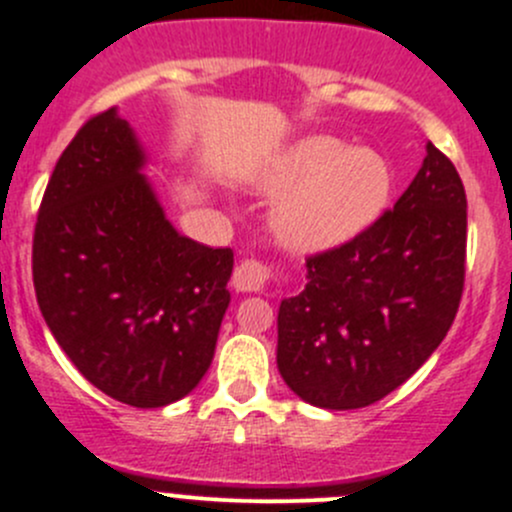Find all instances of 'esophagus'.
<instances>
[{
  "instance_id": "34e87169",
  "label": "esophagus",
  "mask_w": 512,
  "mask_h": 512,
  "mask_svg": "<svg viewBox=\"0 0 512 512\" xmlns=\"http://www.w3.org/2000/svg\"><path fill=\"white\" fill-rule=\"evenodd\" d=\"M267 277H270L267 265H262L257 260H245L232 272V287L237 292H260L267 285Z\"/></svg>"
}]
</instances>
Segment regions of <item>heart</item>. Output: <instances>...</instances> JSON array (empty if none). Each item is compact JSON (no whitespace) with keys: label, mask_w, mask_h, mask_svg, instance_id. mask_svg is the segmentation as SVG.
I'll return each mask as SVG.
<instances>
[{"label":"heart","mask_w":512,"mask_h":512,"mask_svg":"<svg viewBox=\"0 0 512 512\" xmlns=\"http://www.w3.org/2000/svg\"><path fill=\"white\" fill-rule=\"evenodd\" d=\"M252 185L277 198L272 235L282 247L312 255L347 245L389 208L394 173L379 153L334 136H307L267 160Z\"/></svg>","instance_id":"b5f03b06"}]
</instances>
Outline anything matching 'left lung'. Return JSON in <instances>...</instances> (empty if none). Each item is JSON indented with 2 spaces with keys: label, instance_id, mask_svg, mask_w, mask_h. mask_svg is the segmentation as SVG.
<instances>
[{
  "label": "left lung",
  "instance_id": "obj_1",
  "mask_svg": "<svg viewBox=\"0 0 512 512\" xmlns=\"http://www.w3.org/2000/svg\"><path fill=\"white\" fill-rule=\"evenodd\" d=\"M466 208L456 165L428 143L394 210L309 257L307 285L277 314V369L299 399L364 409L436 352L461 304Z\"/></svg>",
  "mask_w": 512,
  "mask_h": 512
}]
</instances>
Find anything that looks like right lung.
Returning <instances> with one entry per match:
<instances>
[{"label":"right lung","instance_id":"add662e5","mask_svg":"<svg viewBox=\"0 0 512 512\" xmlns=\"http://www.w3.org/2000/svg\"><path fill=\"white\" fill-rule=\"evenodd\" d=\"M116 108L86 121L46 185L34 230L36 302L76 369L111 399L160 409L215 354L232 250L180 235Z\"/></svg>","mask_w":512,"mask_h":512}]
</instances>
